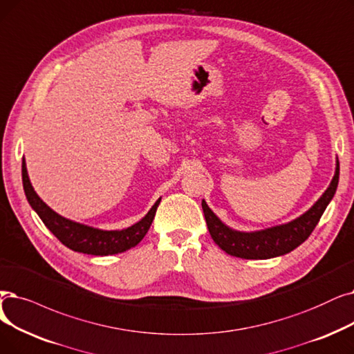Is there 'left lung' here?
<instances>
[{
	"instance_id": "left-lung-1",
	"label": "left lung",
	"mask_w": 354,
	"mask_h": 354,
	"mask_svg": "<svg viewBox=\"0 0 354 354\" xmlns=\"http://www.w3.org/2000/svg\"><path fill=\"white\" fill-rule=\"evenodd\" d=\"M339 175L340 165L339 159H337L335 174L331 179L330 187L308 211L286 224L259 230V232L245 233L230 228L211 211V208L203 199V209L208 232L215 244H218L220 249H223L227 254L236 257L272 259L286 254L297 249L314 232L322 212L326 211L335 194L337 185H339Z\"/></svg>"
}]
</instances>
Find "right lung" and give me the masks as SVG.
<instances>
[{
    "label": "right lung",
    "mask_w": 354,
    "mask_h": 354,
    "mask_svg": "<svg viewBox=\"0 0 354 354\" xmlns=\"http://www.w3.org/2000/svg\"><path fill=\"white\" fill-rule=\"evenodd\" d=\"M21 175L23 188L28 204L37 212L44 225L50 230L55 237H57L60 243L65 244L66 248H69L73 252L94 256H109L122 253L139 244L149 232L162 199L159 198L145 217L139 223L133 224L131 227L122 230H100L68 220L62 217V215L55 212L50 207L46 205L40 199V196L36 194L35 188L32 187L24 159L21 165Z\"/></svg>",
    "instance_id": "add662e5"
}]
</instances>
